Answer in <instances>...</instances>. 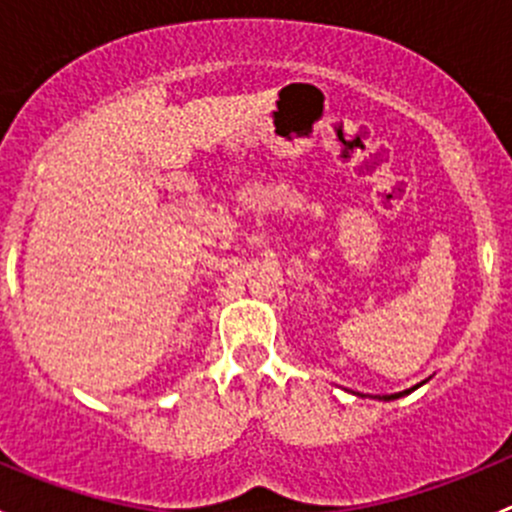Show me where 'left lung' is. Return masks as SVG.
<instances>
[{
	"label": "left lung",
	"mask_w": 512,
	"mask_h": 512,
	"mask_svg": "<svg viewBox=\"0 0 512 512\" xmlns=\"http://www.w3.org/2000/svg\"><path fill=\"white\" fill-rule=\"evenodd\" d=\"M414 389H418V386H414ZM414 389H409V391H399V394H389V396H381V399H384V401H394V399H401V396L411 394V391H414Z\"/></svg>",
	"instance_id": "1"
}]
</instances>
